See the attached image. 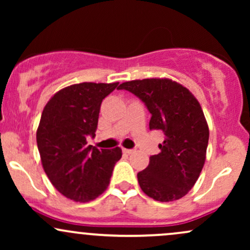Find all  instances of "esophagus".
I'll use <instances>...</instances> for the list:
<instances>
[{
    "label": "esophagus",
    "mask_w": 250,
    "mask_h": 250,
    "mask_svg": "<svg viewBox=\"0 0 250 250\" xmlns=\"http://www.w3.org/2000/svg\"><path fill=\"white\" fill-rule=\"evenodd\" d=\"M122 150H123V153H125V154H133L134 153V150H133V149H125V148H123L122 149Z\"/></svg>",
    "instance_id": "34e87169"
}]
</instances>
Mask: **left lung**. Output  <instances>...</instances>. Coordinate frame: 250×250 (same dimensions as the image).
<instances>
[{
	"instance_id": "left-lung-1",
	"label": "left lung",
	"mask_w": 250,
	"mask_h": 250,
	"mask_svg": "<svg viewBox=\"0 0 250 250\" xmlns=\"http://www.w3.org/2000/svg\"><path fill=\"white\" fill-rule=\"evenodd\" d=\"M151 114L149 128L161 130L160 153L137 174L142 191L160 202L179 200L194 187L206 161L209 128L199 101L187 88L169 79L123 82Z\"/></svg>"
}]
</instances>
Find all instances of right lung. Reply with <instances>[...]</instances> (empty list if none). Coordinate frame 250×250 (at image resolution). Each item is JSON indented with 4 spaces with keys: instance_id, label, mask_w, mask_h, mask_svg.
Returning a JSON list of instances; mask_svg holds the SVG:
<instances>
[{
    "instance_id": "add662e5",
    "label": "right lung",
    "mask_w": 250,
    "mask_h": 250,
    "mask_svg": "<svg viewBox=\"0 0 250 250\" xmlns=\"http://www.w3.org/2000/svg\"><path fill=\"white\" fill-rule=\"evenodd\" d=\"M119 84L83 82L59 90L45 104L36 131L41 162L55 187L67 199L89 202L110 182L120 147L97 149L87 145L95 136L102 100Z\"/></svg>"
}]
</instances>
